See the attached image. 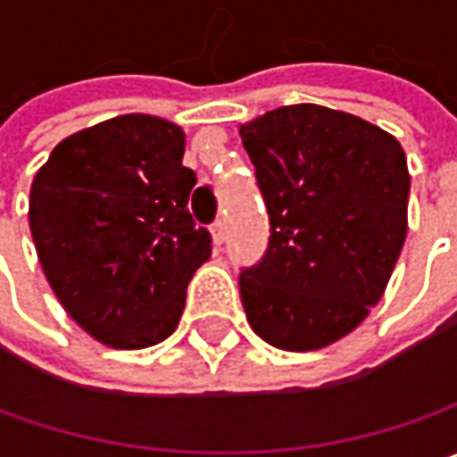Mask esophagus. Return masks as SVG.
<instances>
[{
    "label": "esophagus",
    "instance_id": "1",
    "mask_svg": "<svg viewBox=\"0 0 457 457\" xmlns=\"http://www.w3.org/2000/svg\"><path fill=\"white\" fill-rule=\"evenodd\" d=\"M211 234H213V241H216V244L220 246V244L226 241V220L223 219L216 220V223L211 226Z\"/></svg>",
    "mask_w": 457,
    "mask_h": 457
}]
</instances>
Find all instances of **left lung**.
<instances>
[{
	"mask_svg": "<svg viewBox=\"0 0 457 457\" xmlns=\"http://www.w3.org/2000/svg\"><path fill=\"white\" fill-rule=\"evenodd\" d=\"M238 134L270 213L267 252L238 274L249 325L282 351L330 345L381 300L404 246V150L318 104L267 112Z\"/></svg>",
	"mask_w": 457,
	"mask_h": 457,
	"instance_id": "obj_1",
	"label": "left lung"
}]
</instances>
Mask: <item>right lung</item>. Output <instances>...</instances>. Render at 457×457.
<instances>
[{
	"label": "right lung",
	"mask_w": 457,
	"mask_h": 457,
	"mask_svg": "<svg viewBox=\"0 0 457 457\" xmlns=\"http://www.w3.org/2000/svg\"><path fill=\"white\" fill-rule=\"evenodd\" d=\"M185 134L147 114L71 134L29 187V231L65 312L112 348H147L178 328L190 277L211 256L187 198Z\"/></svg>",
	"instance_id": "1"
}]
</instances>
